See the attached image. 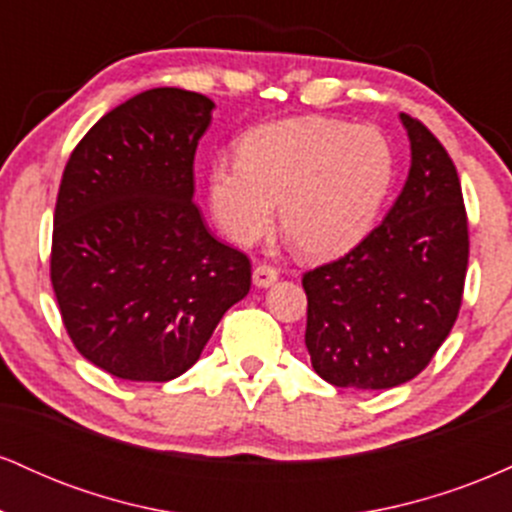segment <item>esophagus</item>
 <instances>
[{"label": "esophagus", "mask_w": 512, "mask_h": 512, "mask_svg": "<svg viewBox=\"0 0 512 512\" xmlns=\"http://www.w3.org/2000/svg\"><path fill=\"white\" fill-rule=\"evenodd\" d=\"M276 276H279V272H276L272 264H257V267L252 269V284H255L257 289H267V286L274 284Z\"/></svg>", "instance_id": "1"}]
</instances>
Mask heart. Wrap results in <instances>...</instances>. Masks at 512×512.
<instances>
[{
  "mask_svg": "<svg viewBox=\"0 0 512 512\" xmlns=\"http://www.w3.org/2000/svg\"><path fill=\"white\" fill-rule=\"evenodd\" d=\"M395 180L378 129L330 117H289L250 129L238 156L211 163L209 204L223 236L250 245L279 221L303 255L327 260L373 228Z\"/></svg>",
  "mask_w": 512,
  "mask_h": 512,
  "instance_id": "1",
  "label": "heart"
}]
</instances>
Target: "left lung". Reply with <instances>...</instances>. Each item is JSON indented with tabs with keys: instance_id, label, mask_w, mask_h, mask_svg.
<instances>
[{
	"instance_id": "1",
	"label": "left lung",
	"mask_w": 512,
	"mask_h": 512,
	"mask_svg": "<svg viewBox=\"0 0 512 512\" xmlns=\"http://www.w3.org/2000/svg\"><path fill=\"white\" fill-rule=\"evenodd\" d=\"M402 125L411 168L385 221L303 274L305 346L334 387L387 390L416 378L460 313L469 228L457 168L426 125L409 115Z\"/></svg>"
}]
</instances>
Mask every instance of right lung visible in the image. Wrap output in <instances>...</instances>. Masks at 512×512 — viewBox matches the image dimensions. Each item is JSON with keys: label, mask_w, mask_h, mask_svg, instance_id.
<instances>
[{"label": "right lung", "mask_w": 512, "mask_h": 512, "mask_svg": "<svg viewBox=\"0 0 512 512\" xmlns=\"http://www.w3.org/2000/svg\"><path fill=\"white\" fill-rule=\"evenodd\" d=\"M211 110L202 93L151 88L103 115L64 166L52 289L76 351L115 378H178L250 291L248 255L192 202Z\"/></svg>", "instance_id": "obj_1"}]
</instances>
